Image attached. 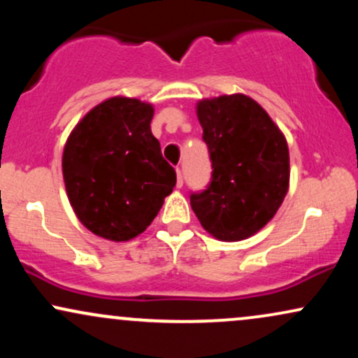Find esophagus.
Here are the masks:
<instances>
[{
	"label": "esophagus",
	"mask_w": 358,
	"mask_h": 358,
	"mask_svg": "<svg viewBox=\"0 0 358 358\" xmlns=\"http://www.w3.org/2000/svg\"><path fill=\"white\" fill-rule=\"evenodd\" d=\"M183 187V176H182V170L176 168V188H182Z\"/></svg>",
	"instance_id": "esophagus-1"
}]
</instances>
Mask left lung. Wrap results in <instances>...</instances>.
<instances>
[{"label":"left lung","mask_w":358,"mask_h":358,"mask_svg":"<svg viewBox=\"0 0 358 358\" xmlns=\"http://www.w3.org/2000/svg\"><path fill=\"white\" fill-rule=\"evenodd\" d=\"M212 159V183L190 196L192 210L215 239L252 237L276 215L289 190V150L276 122L245 94L196 102Z\"/></svg>","instance_id":"8db88e82"}]
</instances>
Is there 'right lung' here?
Instances as JSON below:
<instances>
[{
	"instance_id": "add662e5",
	"label": "right lung",
	"mask_w": 358,
	"mask_h": 358,
	"mask_svg": "<svg viewBox=\"0 0 358 358\" xmlns=\"http://www.w3.org/2000/svg\"><path fill=\"white\" fill-rule=\"evenodd\" d=\"M153 104L114 96L94 106L69 134L62 155L65 190L77 219L113 242L138 237L176 183L151 133Z\"/></svg>"
}]
</instances>
